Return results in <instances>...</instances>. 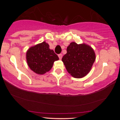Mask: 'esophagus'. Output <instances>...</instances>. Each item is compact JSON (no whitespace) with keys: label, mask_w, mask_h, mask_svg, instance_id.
Returning <instances> with one entry per match:
<instances>
[{"label":"esophagus","mask_w":120,"mask_h":120,"mask_svg":"<svg viewBox=\"0 0 120 120\" xmlns=\"http://www.w3.org/2000/svg\"><path fill=\"white\" fill-rule=\"evenodd\" d=\"M58 56H59V59H60V60H61V59H62V57H63V55H62L61 53H60V54H59L58 55Z\"/></svg>","instance_id":"1"}]
</instances>
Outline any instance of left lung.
<instances>
[{
	"instance_id": "obj_1",
	"label": "left lung",
	"mask_w": 120,
	"mask_h": 120,
	"mask_svg": "<svg viewBox=\"0 0 120 120\" xmlns=\"http://www.w3.org/2000/svg\"><path fill=\"white\" fill-rule=\"evenodd\" d=\"M67 53L62 61L68 72L74 78H81L90 72L95 60L94 51L86 44L71 42L67 47Z\"/></svg>"
}]
</instances>
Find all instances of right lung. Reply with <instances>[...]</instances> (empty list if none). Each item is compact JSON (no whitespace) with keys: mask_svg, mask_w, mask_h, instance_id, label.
I'll return each mask as SVG.
<instances>
[{"mask_svg":"<svg viewBox=\"0 0 120 120\" xmlns=\"http://www.w3.org/2000/svg\"><path fill=\"white\" fill-rule=\"evenodd\" d=\"M26 56L30 69L38 74H43L50 71L54 61L59 59L45 42L31 47L27 51Z\"/></svg>","mask_w":120,"mask_h":120,"instance_id":"right-lung-1","label":"right lung"}]
</instances>
